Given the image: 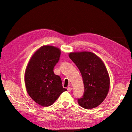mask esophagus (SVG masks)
<instances>
[{"mask_svg": "<svg viewBox=\"0 0 132 132\" xmlns=\"http://www.w3.org/2000/svg\"><path fill=\"white\" fill-rule=\"evenodd\" d=\"M67 90H68V91L69 92H70V91H71V90H72V89L71 88V87H68L67 88Z\"/></svg>", "mask_w": 132, "mask_h": 132, "instance_id": "obj_1", "label": "esophagus"}]
</instances>
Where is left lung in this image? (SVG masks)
Segmentation results:
<instances>
[{
    "label": "left lung",
    "mask_w": 132,
    "mask_h": 132,
    "mask_svg": "<svg viewBox=\"0 0 132 132\" xmlns=\"http://www.w3.org/2000/svg\"><path fill=\"white\" fill-rule=\"evenodd\" d=\"M69 58L80 71L84 85L79 105L85 109L96 107L106 97L110 88V77L102 60L90 52H73Z\"/></svg>",
    "instance_id": "8db88e82"
}]
</instances>
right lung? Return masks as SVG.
<instances>
[{"mask_svg":"<svg viewBox=\"0 0 132 132\" xmlns=\"http://www.w3.org/2000/svg\"><path fill=\"white\" fill-rule=\"evenodd\" d=\"M60 55L58 48L42 46L34 54L27 66L25 74L27 92L41 106L52 105L60 95L67 90L63 87L59 76L53 71Z\"/></svg>","mask_w":132,"mask_h":132,"instance_id":"1","label":"right lung"}]
</instances>
